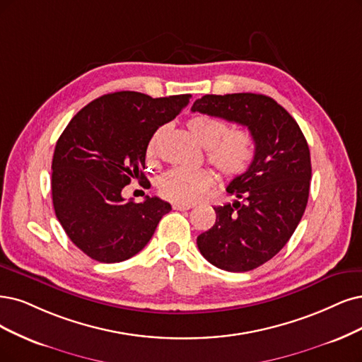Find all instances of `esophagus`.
Wrapping results in <instances>:
<instances>
[{"label":"esophagus","instance_id":"obj_1","mask_svg":"<svg viewBox=\"0 0 362 362\" xmlns=\"http://www.w3.org/2000/svg\"><path fill=\"white\" fill-rule=\"evenodd\" d=\"M192 207H194V204H191V203H174L173 204L174 210H189Z\"/></svg>","mask_w":362,"mask_h":362}]
</instances>
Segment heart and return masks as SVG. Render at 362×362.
Masks as SVG:
<instances>
[{"mask_svg": "<svg viewBox=\"0 0 362 362\" xmlns=\"http://www.w3.org/2000/svg\"><path fill=\"white\" fill-rule=\"evenodd\" d=\"M189 132L207 147V158L223 176L238 177L252 164L255 155V144L247 131H228L225 120L210 115H198L188 122ZM155 136L149 144V155L155 153ZM216 177L211 170H189L173 168L159 179V192L164 198L174 203H195L213 185Z\"/></svg>", "mask_w": 362, "mask_h": 362, "instance_id": "b5f03b06", "label": "heart"}]
</instances>
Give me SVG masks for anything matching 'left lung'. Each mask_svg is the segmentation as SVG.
<instances>
[{"label":"left lung","mask_w":362,"mask_h":362,"mask_svg":"<svg viewBox=\"0 0 362 362\" xmlns=\"http://www.w3.org/2000/svg\"><path fill=\"white\" fill-rule=\"evenodd\" d=\"M192 112L243 125L255 143L252 164L226 192L233 204L213 207L216 222L197 237L202 255L225 272H249L282 250L309 199L310 151L298 124L261 93L204 95Z\"/></svg>","instance_id":"left-lung-1"}]
</instances>
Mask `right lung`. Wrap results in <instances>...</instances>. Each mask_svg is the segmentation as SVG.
<instances>
[{
	"instance_id": "right-lung-1",
	"label": "right lung",
	"mask_w": 362,
	"mask_h": 362,
	"mask_svg": "<svg viewBox=\"0 0 362 362\" xmlns=\"http://www.w3.org/2000/svg\"><path fill=\"white\" fill-rule=\"evenodd\" d=\"M189 98L107 93L85 105L61 134L52 159L53 209L66 235L89 258L112 264L134 257L171 210L158 197L125 202L122 189L131 180H147V144Z\"/></svg>"
}]
</instances>
